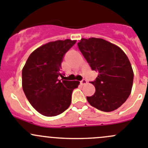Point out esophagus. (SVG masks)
<instances>
[{"label":"esophagus","instance_id":"esophagus-1","mask_svg":"<svg viewBox=\"0 0 148 148\" xmlns=\"http://www.w3.org/2000/svg\"><path fill=\"white\" fill-rule=\"evenodd\" d=\"M87 82H87L86 79H82V80L80 82V84L82 85H86Z\"/></svg>","mask_w":148,"mask_h":148}]
</instances>
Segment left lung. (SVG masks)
Wrapping results in <instances>:
<instances>
[{"label": "left lung", "instance_id": "left-lung-1", "mask_svg": "<svg viewBox=\"0 0 148 148\" xmlns=\"http://www.w3.org/2000/svg\"><path fill=\"white\" fill-rule=\"evenodd\" d=\"M78 47L93 71L99 73L92 82L94 95L87 96L92 107L103 112L119 108L130 96L134 71L125 52L117 45L99 38H82Z\"/></svg>", "mask_w": 148, "mask_h": 148}]
</instances>
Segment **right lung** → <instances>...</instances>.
<instances>
[{"instance_id": "obj_1", "label": "right lung", "mask_w": 148, "mask_h": 148, "mask_svg": "<svg viewBox=\"0 0 148 148\" xmlns=\"http://www.w3.org/2000/svg\"><path fill=\"white\" fill-rule=\"evenodd\" d=\"M76 41L58 40L41 45L30 54L23 67V91L32 107L43 115H58L71 104L72 91L79 82L64 80L60 69L63 55Z\"/></svg>"}]
</instances>
